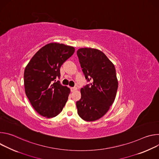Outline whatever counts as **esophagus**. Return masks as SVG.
<instances>
[{
    "label": "esophagus",
    "mask_w": 159,
    "mask_h": 159,
    "mask_svg": "<svg viewBox=\"0 0 159 159\" xmlns=\"http://www.w3.org/2000/svg\"><path fill=\"white\" fill-rule=\"evenodd\" d=\"M70 89H71V91L72 92H74V91H75V90H77V89L76 87H71Z\"/></svg>",
    "instance_id": "esophagus-1"
}]
</instances>
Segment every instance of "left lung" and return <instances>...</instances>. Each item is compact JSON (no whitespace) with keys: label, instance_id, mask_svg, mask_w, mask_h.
<instances>
[{"label":"left lung","instance_id":"8db88e82","mask_svg":"<svg viewBox=\"0 0 159 159\" xmlns=\"http://www.w3.org/2000/svg\"><path fill=\"white\" fill-rule=\"evenodd\" d=\"M77 54L85 79L91 82L80 89L81 99L76 102L77 112L84 121H94L106 114L115 99L118 87L116 69L98 49L81 48Z\"/></svg>","mask_w":159,"mask_h":159}]
</instances>
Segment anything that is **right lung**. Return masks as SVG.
<instances>
[{
  "label": "right lung",
  "mask_w": 159,
  "mask_h": 159,
  "mask_svg": "<svg viewBox=\"0 0 159 159\" xmlns=\"http://www.w3.org/2000/svg\"><path fill=\"white\" fill-rule=\"evenodd\" d=\"M74 52L73 47L48 43L34 54L25 68L26 95L35 111L45 118L60 114L68 100L70 89L58 81L52 83L60 77L61 65Z\"/></svg>",
  "instance_id": "1"
}]
</instances>
